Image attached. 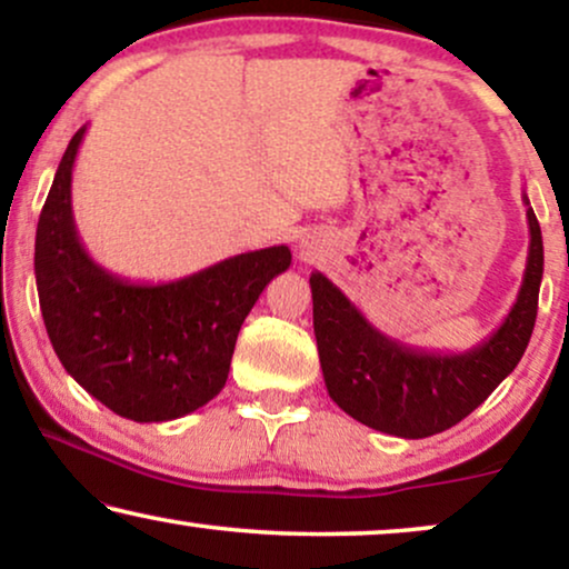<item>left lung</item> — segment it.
<instances>
[{"label":"left lung","mask_w":569,"mask_h":569,"mask_svg":"<svg viewBox=\"0 0 569 569\" xmlns=\"http://www.w3.org/2000/svg\"><path fill=\"white\" fill-rule=\"evenodd\" d=\"M531 243L510 313L466 352H425L380 333L321 271L310 274L313 331L329 396L357 422L419 440L469 417L516 370L533 333L543 274V240L528 197Z\"/></svg>","instance_id":"left-lung-1"}]
</instances>
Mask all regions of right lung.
I'll list each match as a JSON object with an SVG mask.
<instances>
[{
    "label": "right lung",
    "instance_id": "add662e5",
    "mask_svg": "<svg viewBox=\"0 0 569 569\" xmlns=\"http://www.w3.org/2000/svg\"><path fill=\"white\" fill-rule=\"evenodd\" d=\"M82 127L61 158L36 230V284L46 331L64 370L134 422L191 415L222 391L240 326L271 279L290 269L287 246L217 261L176 282H129L84 251L72 214Z\"/></svg>",
    "mask_w": 569,
    "mask_h": 569
}]
</instances>
